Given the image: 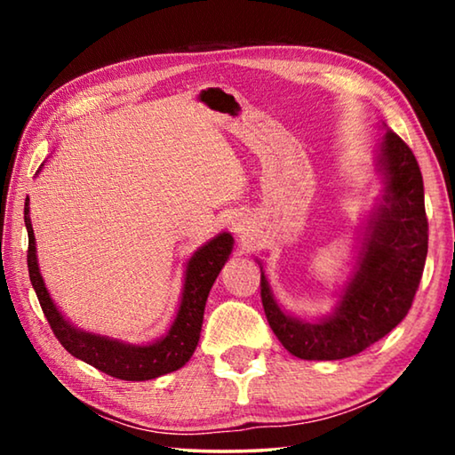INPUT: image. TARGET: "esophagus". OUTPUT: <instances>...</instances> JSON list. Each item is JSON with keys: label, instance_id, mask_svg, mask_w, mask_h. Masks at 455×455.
<instances>
[{"label": "esophagus", "instance_id": "obj_1", "mask_svg": "<svg viewBox=\"0 0 455 455\" xmlns=\"http://www.w3.org/2000/svg\"><path fill=\"white\" fill-rule=\"evenodd\" d=\"M233 228H235V233H238V235H244L246 230H249V228H246V220L244 219H235L233 220Z\"/></svg>", "mask_w": 455, "mask_h": 455}]
</instances>
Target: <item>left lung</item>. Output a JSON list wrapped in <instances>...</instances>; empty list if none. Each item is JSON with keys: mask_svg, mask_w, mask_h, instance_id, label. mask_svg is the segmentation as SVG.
Instances as JSON below:
<instances>
[{"mask_svg": "<svg viewBox=\"0 0 455 455\" xmlns=\"http://www.w3.org/2000/svg\"><path fill=\"white\" fill-rule=\"evenodd\" d=\"M383 204L369 225L357 273L331 317L307 323L284 315L260 273V301L273 333L295 357L333 361L371 347L411 309L427 257L423 179L415 154L387 130L381 142Z\"/></svg>", "mask_w": 455, "mask_h": 455, "instance_id": "obj_1", "label": "left lung"}]
</instances>
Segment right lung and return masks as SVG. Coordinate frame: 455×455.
I'll return each instance as SVG.
<instances>
[{
    "label": "right lung",
    "instance_id": "obj_1",
    "mask_svg": "<svg viewBox=\"0 0 455 455\" xmlns=\"http://www.w3.org/2000/svg\"><path fill=\"white\" fill-rule=\"evenodd\" d=\"M24 220L28 228L29 281L34 284L37 301H40L53 335L58 337V341L64 345L68 353L86 361L92 367H96L98 371L124 381L154 379V377L176 371L192 357L200 339V329H203L206 299H209L214 279L219 276L222 265L228 259L230 251H233V236L222 233L192 255L187 267V279H184L180 309L171 331L160 341L138 347V345L112 341L108 337L84 333V331H78L70 323L64 321L56 305L52 303L48 291H45L40 268H37L36 263L34 228L32 222H29L28 203L24 209Z\"/></svg>",
    "mask_w": 455,
    "mask_h": 455
}]
</instances>
